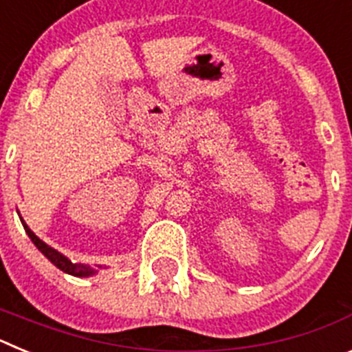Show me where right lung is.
<instances>
[{
    "label": "right lung",
    "instance_id": "add662e5",
    "mask_svg": "<svg viewBox=\"0 0 352 352\" xmlns=\"http://www.w3.org/2000/svg\"><path fill=\"white\" fill-rule=\"evenodd\" d=\"M21 222H23L24 226V231H26V234L30 236V239L35 243V247L38 248L40 252H42L43 256L47 257L49 261H51L52 264H54L56 268H60L61 272L68 273V275H74V276H91L95 275V270L89 268V266H86V264H76V263H72L68 257H65L63 254H60L58 250H54L52 247H49L47 243H43L42 239L38 238V236L35 234V232L31 231L30 227L26 226V222H24L23 219H21Z\"/></svg>",
    "mask_w": 352,
    "mask_h": 352
}]
</instances>
